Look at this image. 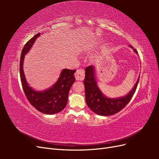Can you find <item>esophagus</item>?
Here are the masks:
<instances>
[{
	"label": "esophagus",
	"instance_id": "esophagus-1",
	"mask_svg": "<svg viewBox=\"0 0 159 159\" xmlns=\"http://www.w3.org/2000/svg\"><path fill=\"white\" fill-rule=\"evenodd\" d=\"M75 78L77 80L82 81L84 79L85 77V71L83 69H79L76 71L75 74Z\"/></svg>",
	"mask_w": 159,
	"mask_h": 159
}]
</instances>
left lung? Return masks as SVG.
Returning a JSON list of instances; mask_svg holds the SVG:
<instances>
[{
  "instance_id": "8db88e82",
  "label": "left lung",
  "mask_w": 159,
  "mask_h": 159,
  "mask_svg": "<svg viewBox=\"0 0 159 159\" xmlns=\"http://www.w3.org/2000/svg\"><path fill=\"white\" fill-rule=\"evenodd\" d=\"M129 47L133 48L137 54H138L133 46H129ZM85 75L84 84L86 103L93 112L102 116L114 115L126 106L135 92L140 78L139 75L133 88L127 95L123 97L111 98L105 95L99 89L96 81L93 66H90L85 68Z\"/></svg>"
}]
</instances>
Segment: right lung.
<instances>
[{
  "label": "right lung",
  "mask_w": 159,
  "mask_h": 159,
  "mask_svg": "<svg viewBox=\"0 0 159 159\" xmlns=\"http://www.w3.org/2000/svg\"><path fill=\"white\" fill-rule=\"evenodd\" d=\"M40 33L28 41L22 50L20 61V75L22 88L26 97L30 104L40 112L46 115H53L61 111L68 103V94L72 84L75 80L74 73L76 70H62L56 82L50 88L43 91L33 89L28 84L23 69L25 55L30 51Z\"/></svg>",
  "instance_id": "obj_1"
}]
</instances>
